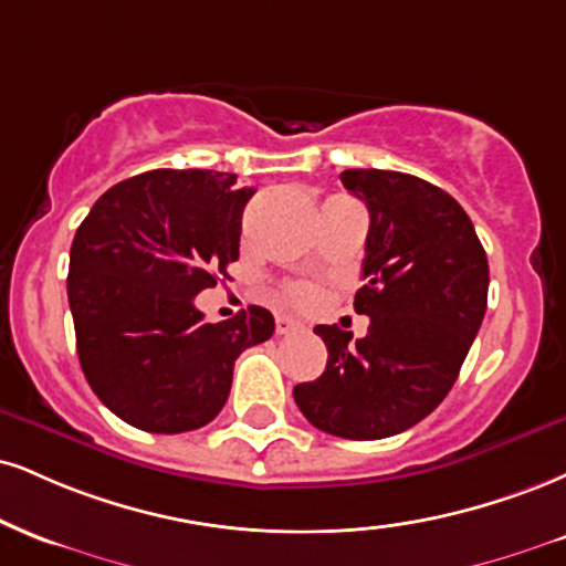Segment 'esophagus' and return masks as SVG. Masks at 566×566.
I'll list each match as a JSON object with an SVG mask.
<instances>
[{"mask_svg": "<svg viewBox=\"0 0 566 566\" xmlns=\"http://www.w3.org/2000/svg\"><path fill=\"white\" fill-rule=\"evenodd\" d=\"M303 324L295 322V318L290 316H276V335H295V332H301Z\"/></svg>", "mask_w": 566, "mask_h": 566, "instance_id": "esophagus-1", "label": "esophagus"}]
</instances>
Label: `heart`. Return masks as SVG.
Returning <instances> with one entry per match:
<instances>
[{
	"mask_svg": "<svg viewBox=\"0 0 566 566\" xmlns=\"http://www.w3.org/2000/svg\"><path fill=\"white\" fill-rule=\"evenodd\" d=\"M284 301L297 305V308H311L318 303V290L308 282H295L284 287Z\"/></svg>",
	"mask_w": 566,
	"mask_h": 566,
	"instance_id": "obj_1",
	"label": "heart"
}]
</instances>
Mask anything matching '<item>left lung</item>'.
<instances>
[{
  "label": "left lung",
  "instance_id": "8db88e82",
  "mask_svg": "<svg viewBox=\"0 0 566 566\" xmlns=\"http://www.w3.org/2000/svg\"><path fill=\"white\" fill-rule=\"evenodd\" d=\"M369 208L356 313L366 337L318 324L329 358L292 395L322 432L390 438L430 417L459 377L488 308V255L451 195L419 176L379 168L339 174Z\"/></svg>",
  "mask_w": 566,
  "mask_h": 566
}]
</instances>
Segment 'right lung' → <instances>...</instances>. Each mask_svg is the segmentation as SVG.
<instances>
[{"label": "right lung", "instance_id": "obj_1", "mask_svg": "<svg viewBox=\"0 0 566 566\" xmlns=\"http://www.w3.org/2000/svg\"><path fill=\"white\" fill-rule=\"evenodd\" d=\"M253 195L234 174L158 168L107 189L73 237L67 303L81 369L136 430L206 427L227 403L237 356L274 335L261 305L218 324L195 308L240 258Z\"/></svg>", "mask_w": 566, "mask_h": 566}]
</instances>
